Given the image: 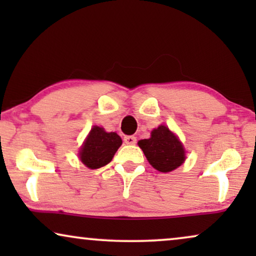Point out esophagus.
<instances>
[{"instance_id": "esophagus-1", "label": "esophagus", "mask_w": 256, "mask_h": 256, "mask_svg": "<svg viewBox=\"0 0 256 256\" xmlns=\"http://www.w3.org/2000/svg\"><path fill=\"white\" fill-rule=\"evenodd\" d=\"M124 141L126 144H135L136 138H135V136H132V135L130 136H124Z\"/></svg>"}]
</instances>
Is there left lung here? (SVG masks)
<instances>
[{"label":"left lung","instance_id":"obj_1","mask_svg":"<svg viewBox=\"0 0 256 256\" xmlns=\"http://www.w3.org/2000/svg\"><path fill=\"white\" fill-rule=\"evenodd\" d=\"M149 163L160 172H170L185 160L183 146L177 136L166 126H160L152 132V138L138 141Z\"/></svg>","mask_w":256,"mask_h":256}]
</instances>
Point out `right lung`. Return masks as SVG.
Listing matches in <instances>:
<instances>
[{
	"mask_svg": "<svg viewBox=\"0 0 256 256\" xmlns=\"http://www.w3.org/2000/svg\"><path fill=\"white\" fill-rule=\"evenodd\" d=\"M121 144L122 140L116 132H107L94 126L80 150V160L90 169H99L110 162Z\"/></svg>",
	"mask_w": 256,
	"mask_h": 256,
	"instance_id": "obj_1",
	"label": "right lung"
}]
</instances>
